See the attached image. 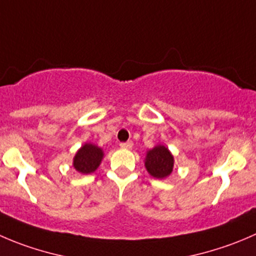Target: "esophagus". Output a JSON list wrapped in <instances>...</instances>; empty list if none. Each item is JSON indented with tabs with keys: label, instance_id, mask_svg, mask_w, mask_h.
Segmentation results:
<instances>
[{
	"label": "esophagus",
	"instance_id": "obj_1",
	"mask_svg": "<svg viewBox=\"0 0 256 256\" xmlns=\"http://www.w3.org/2000/svg\"><path fill=\"white\" fill-rule=\"evenodd\" d=\"M132 146H134L132 141H128V142H121L120 144L121 148H132Z\"/></svg>",
	"mask_w": 256,
	"mask_h": 256
}]
</instances>
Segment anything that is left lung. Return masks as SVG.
Masks as SVG:
<instances>
[{"label":"left lung","instance_id":"left-lung-1","mask_svg":"<svg viewBox=\"0 0 256 256\" xmlns=\"http://www.w3.org/2000/svg\"><path fill=\"white\" fill-rule=\"evenodd\" d=\"M174 155L165 145H156L146 151L145 168L155 178H166L171 175L174 168Z\"/></svg>","mask_w":256,"mask_h":256}]
</instances>
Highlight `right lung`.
Wrapping results in <instances>:
<instances>
[{"mask_svg": "<svg viewBox=\"0 0 256 256\" xmlns=\"http://www.w3.org/2000/svg\"><path fill=\"white\" fill-rule=\"evenodd\" d=\"M104 150L91 142H86L78 150L74 156L72 166L78 172L88 175L95 172L104 158Z\"/></svg>", "mask_w": 256, "mask_h": 256, "instance_id": "1", "label": "right lung"}]
</instances>
